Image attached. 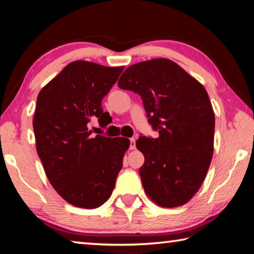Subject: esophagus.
Returning <instances> with one entry per match:
<instances>
[{
    "instance_id": "obj_1",
    "label": "esophagus",
    "mask_w": 254,
    "mask_h": 254,
    "mask_svg": "<svg viewBox=\"0 0 254 254\" xmlns=\"http://www.w3.org/2000/svg\"><path fill=\"white\" fill-rule=\"evenodd\" d=\"M130 149L131 150L135 149V140L134 139H130Z\"/></svg>"
}]
</instances>
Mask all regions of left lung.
Masks as SVG:
<instances>
[{
    "mask_svg": "<svg viewBox=\"0 0 254 254\" xmlns=\"http://www.w3.org/2000/svg\"><path fill=\"white\" fill-rule=\"evenodd\" d=\"M119 87L142 98L157 139L140 136L139 170L145 194L161 207L188 203L203 184L214 151L215 115L198 80L166 58L137 63L123 72Z\"/></svg>",
    "mask_w": 254,
    "mask_h": 254,
    "instance_id": "obj_1",
    "label": "left lung"
}]
</instances>
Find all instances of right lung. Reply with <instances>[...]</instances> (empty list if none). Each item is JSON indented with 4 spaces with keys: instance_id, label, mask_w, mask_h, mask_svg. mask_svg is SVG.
Listing matches in <instances>:
<instances>
[{
    "instance_id": "right-lung-1",
    "label": "right lung",
    "mask_w": 254,
    "mask_h": 254,
    "mask_svg": "<svg viewBox=\"0 0 254 254\" xmlns=\"http://www.w3.org/2000/svg\"><path fill=\"white\" fill-rule=\"evenodd\" d=\"M124 67H106L76 60L41 89L37 97L33 131L37 152L51 186L67 203L96 208L110 198L127 137L93 134L88 123L109 115L102 100Z\"/></svg>"
}]
</instances>
